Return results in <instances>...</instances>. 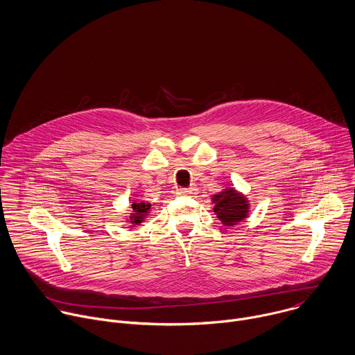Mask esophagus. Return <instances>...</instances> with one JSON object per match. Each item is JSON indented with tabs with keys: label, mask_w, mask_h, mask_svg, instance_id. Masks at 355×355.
Instances as JSON below:
<instances>
[{
	"label": "esophagus",
	"mask_w": 355,
	"mask_h": 355,
	"mask_svg": "<svg viewBox=\"0 0 355 355\" xmlns=\"http://www.w3.org/2000/svg\"><path fill=\"white\" fill-rule=\"evenodd\" d=\"M196 188L195 187H191V188H180L178 191H177V193L178 195H181V196H192V195H196Z\"/></svg>",
	"instance_id": "1"
}]
</instances>
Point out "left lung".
<instances>
[{"label":"left lung","mask_w":355,"mask_h":355,"mask_svg":"<svg viewBox=\"0 0 355 355\" xmlns=\"http://www.w3.org/2000/svg\"><path fill=\"white\" fill-rule=\"evenodd\" d=\"M211 202L214 203L213 211L216 213L218 220L227 227L239 224L248 217V199L234 188H225L217 195H213Z\"/></svg>","instance_id":"8db88e82"}]
</instances>
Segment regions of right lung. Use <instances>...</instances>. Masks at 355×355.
Returning a JSON list of instances; mask_svg holds the SVG:
<instances>
[{
    "label": "right lung",
    "mask_w": 355,
    "mask_h": 355,
    "mask_svg": "<svg viewBox=\"0 0 355 355\" xmlns=\"http://www.w3.org/2000/svg\"><path fill=\"white\" fill-rule=\"evenodd\" d=\"M150 207H152V205L148 203V202H144V200L132 202V205H131L132 210H131V216H130V223L132 225H139L146 218V216L149 214Z\"/></svg>",
    "instance_id": "right-lung-1"
}]
</instances>
